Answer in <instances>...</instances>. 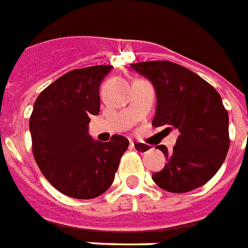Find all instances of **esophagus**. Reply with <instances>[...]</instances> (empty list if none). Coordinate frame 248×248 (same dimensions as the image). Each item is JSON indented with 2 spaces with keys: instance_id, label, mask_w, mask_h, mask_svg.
<instances>
[{
  "instance_id": "esophagus-1",
  "label": "esophagus",
  "mask_w": 248,
  "mask_h": 248,
  "mask_svg": "<svg viewBox=\"0 0 248 248\" xmlns=\"http://www.w3.org/2000/svg\"><path fill=\"white\" fill-rule=\"evenodd\" d=\"M130 147H131V149H135V151L140 152V154H145V152H148L149 149H151V147L148 144H144V143H134V141L130 143Z\"/></svg>"
}]
</instances>
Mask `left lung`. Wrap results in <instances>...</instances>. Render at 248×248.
Returning a JSON list of instances; mask_svg holds the SVG:
<instances>
[{
    "mask_svg": "<svg viewBox=\"0 0 248 248\" xmlns=\"http://www.w3.org/2000/svg\"><path fill=\"white\" fill-rule=\"evenodd\" d=\"M131 67L156 90L152 124L166 126L164 131H179L173 152L165 145L157 147L168 164L152 175L155 183L174 194L205 185L218 171L230 145L229 116L220 93L198 74L174 62L148 61Z\"/></svg>",
    "mask_w": 248,
    "mask_h": 248,
    "instance_id": "obj_1",
    "label": "left lung"
}]
</instances>
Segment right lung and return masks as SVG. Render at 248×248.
<instances>
[{
  "label": "right lung",
  "mask_w": 248,
  "mask_h": 248,
  "mask_svg": "<svg viewBox=\"0 0 248 248\" xmlns=\"http://www.w3.org/2000/svg\"><path fill=\"white\" fill-rule=\"evenodd\" d=\"M111 66L71 70L36 99L30 117L32 154L48 182L74 199H93L114 181L128 147L122 135L94 141L91 117L100 111V86Z\"/></svg>",
  "instance_id": "add662e5"
}]
</instances>
